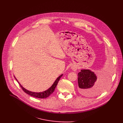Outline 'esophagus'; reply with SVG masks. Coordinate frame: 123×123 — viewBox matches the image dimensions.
I'll return each mask as SVG.
<instances>
[{
  "label": "esophagus",
  "mask_w": 123,
  "mask_h": 123,
  "mask_svg": "<svg viewBox=\"0 0 123 123\" xmlns=\"http://www.w3.org/2000/svg\"><path fill=\"white\" fill-rule=\"evenodd\" d=\"M71 68H72V69L73 70V71H76V70H77V68H76V66H72V67H71Z\"/></svg>",
  "instance_id": "obj_1"
}]
</instances>
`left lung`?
I'll return each instance as SVG.
<instances>
[{
	"label": "left lung",
	"mask_w": 123,
	"mask_h": 123,
	"mask_svg": "<svg viewBox=\"0 0 123 123\" xmlns=\"http://www.w3.org/2000/svg\"><path fill=\"white\" fill-rule=\"evenodd\" d=\"M78 90L80 94L87 97H93L102 93L106 88L110 78V73L106 72L99 79L88 69H82L78 73Z\"/></svg>",
	"instance_id": "left-lung-1"
}]
</instances>
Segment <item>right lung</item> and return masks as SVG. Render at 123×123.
I'll use <instances>...</instances> for the list:
<instances>
[{
  "instance_id": "obj_1",
  "label": "right lung",
  "mask_w": 123,
  "mask_h": 123,
  "mask_svg": "<svg viewBox=\"0 0 123 123\" xmlns=\"http://www.w3.org/2000/svg\"><path fill=\"white\" fill-rule=\"evenodd\" d=\"M63 74L61 75L60 76H59L58 78L56 79V80H55V81L54 82V83L53 84V85L51 86V87H50V88H49L48 90H46V91H43L42 92H33L31 91H29L28 90L25 89L24 88H23L22 85L20 84V83L18 82V81H17V80L16 79V78L15 77V79L16 80V81L18 82V83H19V84L20 85L21 88H22V89L23 90V91L24 92H25L26 94H28L29 95L34 97L35 98H40V99H43V98H46L48 97H49L51 94H52L53 92L54 91L56 87V86L57 85V84L59 82L60 79L61 78V77L62 76Z\"/></svg>"
}]
</instances>
